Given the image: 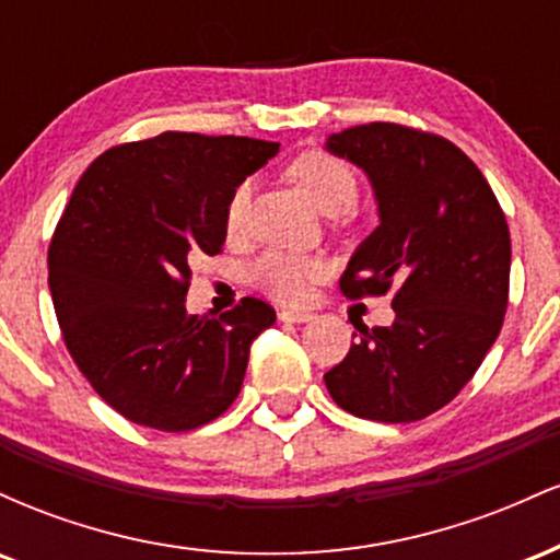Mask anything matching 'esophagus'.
Returning <instances> with one entry per match:
<instances>
[{
    "label": "esophagus",
    "instance_id": "esophagus-1",
    "mask_svg": "<svg viewBox=\"0 0 560 560\" xmlns=\"http://www.w3.org/2000/svg\"><path fill=\"white\" fill-rule=\"evenodd\" d=\"M313 313H305V311H279V320H284V324H305V320H311Z\"/></svg>",
    "mask_w": 560,
    "mask_h": 560
}]
</instances>
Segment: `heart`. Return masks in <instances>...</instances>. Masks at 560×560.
Segmentation results:
<instances>
[{"instance_id": "1", "label": "heart", "mask_w": 560, "mask_h": 560, "mask_svg": "<svg viewBox=\"0 0 560 560\" xmlns=\"http://www.w3.org/2000/svg\"><path fill=\"white\" fill-rule=\"evenodd\" d=\"M289 178L305 191V197L326 215H339L350 210L358 199V182L350 165L329 152L311 150L289 165ZM249 182H244L231 191L226 205V231L240 234L247 221L249 208ZM329 262L318 255H298L284 249H268L249 268V281L271 294L273 300L298 305L307 298L313 281L324 279Z\"/></svg>"}]
</instances>
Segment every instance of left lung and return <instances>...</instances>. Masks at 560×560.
Masks as SVG:
<instances>
[{"mask_svg": "<svg viewBox=\"0 0 560 560\" xmlns=\"http://www.w3.org/2000/svg\"><path fill=\"white\" fill-rule=\"evenodd\" d=\"M326 150L369 176L378 210L339 287L347 298L395 292L392 326H361L326 389L358 419H427L477 374L503 326L505 215L477 165L436 133L369 124L331 133Z\"/></svg>", "mask_w": 560, "mask_h": 560, "instance_id": "left-lung-1", "label": "left lung"}]
</instances>
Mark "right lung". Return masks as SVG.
Listing matches in <instances>:
<instances>
[{
    "mask_svg": "<svg viewBox=\"0 0 560 560\" xmlns=\"http://www.w3.org/2000/svg\"><path fill=\"white\" fill-rule=\"evenodd\" d=\"M276 141L165 131L89 165L49 244V292L70 358L128 421L189 432L240 395L249 345L276 320L244 298L189 316V262L226 242L231 191Z\"/></svg>",
    "mask_w": 560,
    "mask_h": 560,
    "instance_id": "1",
    "label": "right lung"
}]
</instances>
